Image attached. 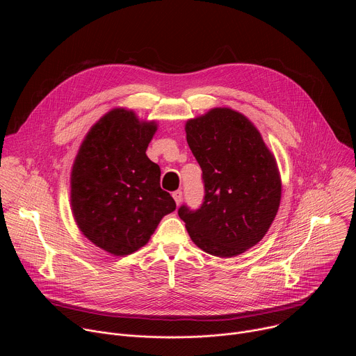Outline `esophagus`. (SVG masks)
<instances>
[{"mask_svg":"<svg viewBox=\"0 0 356 356\" xmlns=\"http://www.w3.org/2000/svg\"><path fill=\"white\" fill-rule=\"evenodd\" d=\"M173 198H175V201H176V204L179 206L180 202H181V200H183V191L181 190H176V191H173Z\"/></svg>","mask_w":356,"mask_h":356,"instance_id":"1","label":"esophagus"}]
</instances>
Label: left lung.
Wrapping results in <instances>:
<instances>
[{
	"label": "left lung",
	"mask_w": 356,
	"mask_h": 356,
	"mask_svg": "<svg viewBox=\"0 0 356 356\" xmlns=\"http://www.w3.org/2000/svg\"><path fill=\"white\" fill-rule=\"evenodd\" d=\"M187 143L202 170L204 198L197 210L180 206L193 242L220 258L257 245L280 204L276 161L259 131L242 114L214 108L187 121Z\"/></svg>",
	"instance_id": "8db88e82"
}]
</instances>
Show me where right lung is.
<instances>
[{"mask_svg":"<svg viewBox=\"0 0 356 356\" xmlns=\"http://www.w3.org/2000/svg\"><path fill=\"white\" fill-rule=\"evenodd\" d=\"M155 131V122L113 110L90 129L73 165L74 220L94 245L117 257L143 246L162 217L176 210L161 188V168L146 156Z\"/></svg>","mask_w":356,"mask_h":356,"instance_id":"obj_1","label":"right lung"}]
</instances>
